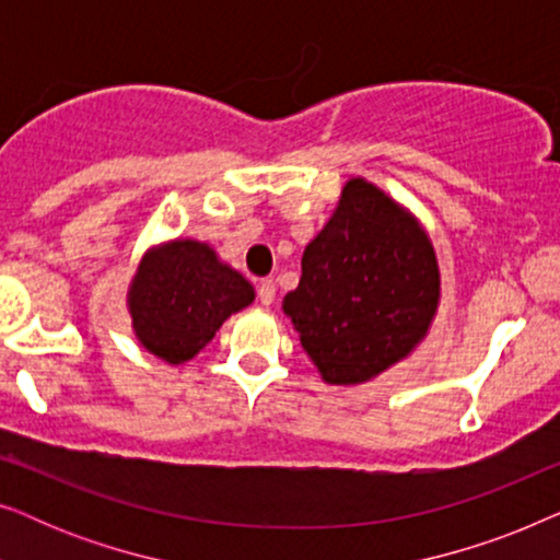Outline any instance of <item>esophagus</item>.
<instances>
[{
	"label": "esophagus",
	"instance_id": "obj_1",
	"mask_svg": "<svg viewBox=\"0 0 560 560\" xmlns=\"http://www.w3.org/2000/svg\"><path fill=\"white\" fill-rule=\"evenodd\" d=\"M275 293H278V288H275L272 280H259L257 282V298L262 305H270L275 301Z\"/></svg>",
	"mask_w": 560,
	"mask_h": 560
}]
</instances>
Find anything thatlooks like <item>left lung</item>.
I'll return each instance as SVG.
<instances>
[{"instance_id": "1", "label": "left lung", "mask_w": 560, "mask_h": 560, "mask_svg": "<svg viewBox=\"0 0 560 560\" xmlns=\"http://www.w3.org/2000/svg\"><path fill=\"white\" fill-rule=\"evenodd\" d=\"M282 308L320 377L357 385L408 357L439 308V265L423 229L393 198L351 178L303 252Z\"/></svg>"}]
</instances>
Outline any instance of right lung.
Wrapping results in <instances>:
<instances>
[{"instance_id": "add662e5", "label": "right lung", "mask_w": 560, "mask_h": 560, "mask_svg": "<svg viewBox=\"0 0 560 560\" xmlns=\"http://www.w3.org/2000/svg\"><path fill=\"white\" fill-rule=\"evenodd\" d=\"M252 301L249 282L221 265L211 247L190 240L150 252L129 290L137 339L171 364L198 354L219 326Z\"/></svg>"}]
</instances>
